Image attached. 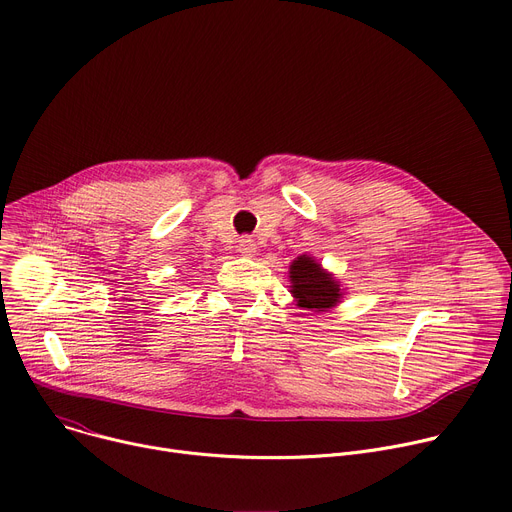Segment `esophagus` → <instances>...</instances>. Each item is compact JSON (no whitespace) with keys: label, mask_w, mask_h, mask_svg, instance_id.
Instances as JSON below:
<instances>
[{"label":"esophagus","mask_w":512,"mask_h":512,"mask_svg":"<svg viewBox=\"0 0 512 512\" xmlns=\"http://www.w3.org/2000/svg\"><path fill=\"white\" fill-rule=\"evenodd\" d=\"M237 251H239L243 257H253V255L257 253V243H255L251 237H243V239L239 241Z\"/></svg>","instance_id":"34e87169"}]
</instances>
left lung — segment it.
I'll list each match as a JSON object with an SVG mask.
<instances>
[{
	"label": "left lung",
	"instance_id": "8db88e82",
	"mask_svg": "<svg viewBox=\"0 0 512 512\" xmlns=\"http://www.w3.org/2000/svg\"><path fill=\"white\" fill-rule=\"evenodd\" d=\"M289 294L298 308L320 314L336 308L342 298V283L312 255H300L289 265Z\"/></svg>",
	"mask_w": 512,
	"mask_h": 512
}]
</instances>
